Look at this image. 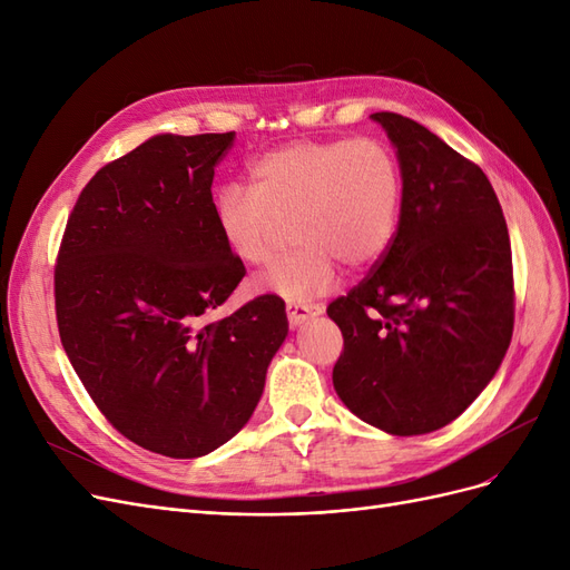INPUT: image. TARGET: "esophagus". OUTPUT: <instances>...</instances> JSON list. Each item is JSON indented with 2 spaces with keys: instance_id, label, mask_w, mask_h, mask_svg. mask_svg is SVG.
<instances>
[{
  "instance_id": "1",
  "label": "esophagus",
  "mask_w": 570,
  "mask_h": 570,
  "mask_svg": "<svg viewBox=\"0 0 570 570\" xmlns=\"http://www.w3.org/2000/svg\"><path fill=\"white\" fill-rule=\"evenodd\" d=\"M285 312H287V321L292 327L302 325L304 321L314 318L316 314H321V306L318 304H306V302H287L285 304Z\"/></svg>"
}]
</instances>
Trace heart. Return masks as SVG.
<instances>
[{
    "label": "heart",
    "instance_id": "b5f03b06",
    "mask_svg": "<svg viewBox=\"0 0 570 570\" xmlns=\"http://www.w3.org/2000/svg\"><path fill=\"white\" fill-rule=\"evenodd\" d=\"M402 209V168L371 135L292 140L258 154L249 185L226 183L214 199L216 230L239 264L271 256L285 223L297 247L256 275L285 299L333 289L340 264L366 268L385 254Z\"/></svg>",
    "mask_w": 570,
    "mask_h": 570
}]
</instances>
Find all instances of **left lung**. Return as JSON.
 <instances>
[{
    "instance_id": "8db88e82",
    "label": "left lung",
    "mask_w": 570,
    "mask_h": 570,
    "mask_svg": "<svg viewBox=\"0 0 570 570\" xmlns=\"http://www.w3.org/2000/svg\"><path fill=\"white\" fill-rule=\"evenodd\" d=\"M371 118L396 147L402 212L371 273L327 306L344 337L333 385L361 421L423 435L461 416L509 350L511 243L478 164L406 116Z\"/></svg>"
}]
</instances>
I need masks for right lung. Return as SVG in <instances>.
<instances>
[{
  "mask_svg": "<svg viewBox=\"0 0 570 570\" xmlns=\"http://www.w3.org/2000/svg\"><path fill=\"white\" fill-rule=\"evenodd\" d=\"M233 137L157 135L101 166L57 254V325L80 383L120 435L170 459L209 454L249 421L287 335L275 295L206 323L247 273L214 220Z\"/></svg>",
  "mask_w": 570,
  "mask_h": 570,
  "instance_id": "1",
  "label": "right lung"
}]
</instances>
